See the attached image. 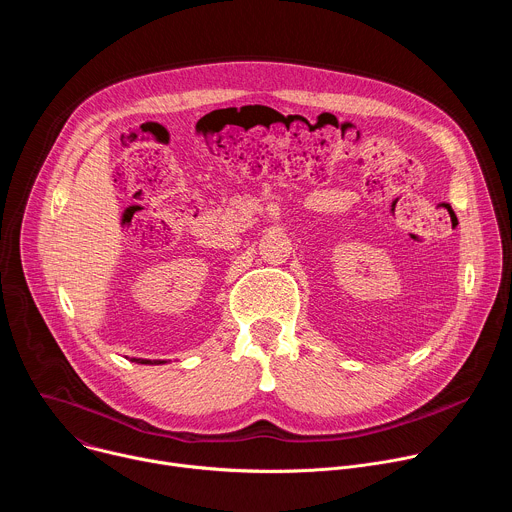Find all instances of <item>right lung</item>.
<instances>
[{
    "label": "right lung",
    "mask_w": 512,
    "mask_h": 512,
    "mask_svg": "<svg viewBox=\"0 0 512 512\" xmlns=\"http://www.w3.org/2000/svg\"><path fill=\"white\" fill-rule=\"evenodd\" d=\"M133 362H139V364H154L152 360H145V358H133Z\"/></svg>",
    "instance_id": "right-lung-1"
}]
</instances>
